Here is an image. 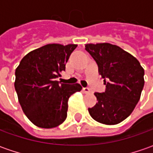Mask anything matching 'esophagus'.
Returning a JSON list of instances; mask_svg holds the SVG:
<instances>
[{
  "label": "esophagus",
  "mask_w": 153,
  "mask_h": 153,
  "mask_svg": "<svg viewBox=\"0 0 153 153\" xmlns=\"http://www.w3.org/2000/svg\"><path fill=\"white\" fill-rule=\"evenodd\" d=\"M82 91L85 94H90L91 93V90L88 88H82Z\"/></svg>",
  "instance_id": "1"
}]
</instances>
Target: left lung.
<instances>
[{"mask_svg": "<svg viewBox=\"0 0 153 153\" xmlns=\"http://www.w3.org/2000/svg\"><path fill=\"white\" fill-rule=\"evenodd\" d=\"M85 49L97 63L106 87L105 93H94L98 102L88 108V112L100 123L117 124L132 113L140 100L145 83L144 69L135 57L117 45L88 43Z\"/></svg>", "mask_w": 153, "mask_h": 153, "instance_id": "1", "label": "left lung"}]
</instances>
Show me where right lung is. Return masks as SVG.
Returning a JSON list of instances; mask_svg holds the SVG:
<instances>
[{
  "instance_id": "add662e5",
  "label": "right lung",
  "mask_w": 153,
  "mask_h": 153,
  "mask_svg": "<svg viewBox=\"0 0 153 153\" xmlns=\"http://www.w3.org/2000/svg\"><path fill=\"white\" fill-rule=\"evenodd\" d=\"M76 44H48L27 53L15 71V90L23 111L36 126L52 128L67 117L68 100L82 90L79 83H59L55 78Z\"/></svg>"
}]
</instances>
